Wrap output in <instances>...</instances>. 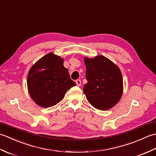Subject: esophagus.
<instances>
[{
    "mask_svg": "<svg viewBox=\"0 0 156 156\" xmlns=\"http://www.w3.org/2000/svg\"><path fill=\"white\" fill-rule=\"evenodd\" d=\"M76 84H77V86H78V87H80V86H81V80H76Z\"/></svg>",
    "mask_w": 156,
    "mask_h": 156,
    "instance_id": "34e87169",
    "label": "esophagus"
}]
</instances>
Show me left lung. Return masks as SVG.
<instances>
[{"mask_svg": "<svg viewBox=\"0 0 156 156\" xmlns=\"http://www.w3.org/2000/svg\"><path fill=\"white\" fill-rule=\"evenodd\" d=\"M88 82L84 93L91 105L106 111L120 101L122 94V78L120 69L103 55L84 58Z\"/></svg>", "mask_w": 156, "mask_h": 156, "instance_id": "obj_1", "label": "left lung"}]
</instances>
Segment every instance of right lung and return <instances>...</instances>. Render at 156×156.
Segmentation results:
<instances>
[{
  "instance_id": "right-lung-1",
  "label": "right lung",
  "mask_w": 156,
  "mask_h": 156,
  "mask_svg": "<svg viewBox=\"0 0 156 156\" xmlns=\"http://www.w3.org/2000/svg\"><path fill=\"white\" fill-rule=\"evenodd\" d=\"M64 59L54 53L44 55L29 69L27 87L31 98L39 106L48 108L57 105L75 82L71 80Z\"/></svg>"
}]
</instances>
